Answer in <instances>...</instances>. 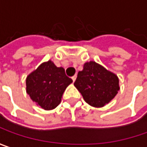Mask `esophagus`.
<instances>
[{
    "label": "esophagus",
    "mask_w": 147,
    "mask_h": 147,
    "mask_svg": "<svg viewBox=\"0 0 147 147\" xmlns=\"http://www.w3.org/2000/svg\"><path fill=\"white\" fill-rule=\"evenodd\" d=\"M71 79H72V80H73V82H75V80H76V76H72V77H71Z\"/></svg>",
    "instance_id": "esophagus-1"
}]
</instances>
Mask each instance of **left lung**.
I'll list each match as a JSON object with an SVG mask.
<instances>
[{"mask_svg": "<svg viewBox=\"0 0 147 147\" xmlns=\"http://www.w3.org/2000/svg\"><path fill=\"white\" fill-rule=\"evenodd\" d=\"M74 86L86 103L95 108L109 104L120 90L118 76L94 61L84 64Z\"/></svg>", "mask_w": 147, "mask_h": 147, "instance_id": "8db88e82", "label": "left lung"}]
</instances>
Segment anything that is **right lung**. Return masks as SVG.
I'll return each mask as SVG.
<instances>
[{"label":"right lung","instance_id":"1","mask_svg":"<svg viewBox=\"0 0 147 147\" xmlns=\"http://www.w3.org/2000/svg\"><path fill=\"white\" fill-rule=\"evenodd\" d=\"M71 83L64 68L57 67L49 60L26 77V92L37 105L44 110H52L59 105L65 90Z\"/></svg>","mask_w":147,"mask_h":147}]
</instances>
